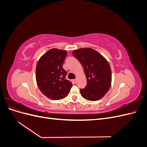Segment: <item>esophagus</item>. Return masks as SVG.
<instances>
[{
	"mask_svg": "<svg viewBox=\"0 0 147 147\" xmlns=\"http://www.w3.org/2000/svg\"><path fill=\"white\" fill-rule=\"evenodd\" d=\"M77 79H75V80H74V83H77Z\"/></svg>",
	"mask_w": 147,
	"mask_h": 147,
	"instance_id": "1",
	"label": "esophagus"
}]
</instances>
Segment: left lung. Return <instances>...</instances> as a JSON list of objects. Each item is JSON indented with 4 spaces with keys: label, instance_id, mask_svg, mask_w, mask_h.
I'll use <instances>...</instances> for the list:
<instances>
[{
    "label": "left lung",
    "instance_id": "1",
    "mask_svg": "<svg viewBox=\"0 0 147 147\" xmlns=\"http://www.w3.org/2000/svg\"><path fill=\"white\" fill-rule=\"evenodd\" d=\"M72 55L83 67L87 80L86 88L80 91L83 98L91 101L102 98L112 84V71L109 62L99 52L91 48H81Z\"/></svg>",
    "mask_w": 147,
    "mask_h": 147
}]
</instances>
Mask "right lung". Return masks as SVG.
Segmentation results:
<instances>
[{"instance_id":"right-lung-1","label":"right lung","mask_w":147,"mask_h":147,"mask_svg":"<svg viewBox=\"0 0 147 147\" xmlns=\"http://www.w3.org/2000/svg\"><path fill=\"white\" fill-rule=\"evenodd\" d=\"M67 54L65 50L52 48L37 62L35 78L42 94L52 100L64 99L69 94L72 84L65 79L63 64Z\"/></svg>"}]
</instances>
